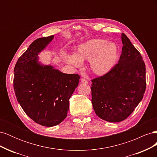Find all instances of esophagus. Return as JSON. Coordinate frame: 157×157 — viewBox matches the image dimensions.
Segmentation results:
<instances>
[{
  "label": "esophagus",
  "instance_id": "obj_1",
  "mask_svg": "<svg viewBox=\"0 0 157 157\" xmlns=\"http://www.w3.org/2000/svg\"><path fill=\"white\" fill-rule=\"evenodd\" d=\"M80 81H81L82 83H84V84H88V80H87L86 79L84 78H82L81 79H80Z\"/></svg>",
  "mask_w": 157,
  "mask_h": 157
}]
</instances>
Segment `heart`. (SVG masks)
<instances>
[{"label": "heart", "instance_id": "b5f03b06", "mask_svg": "<svg viewBox=\"0 0 157 157\" xmlns=\"http://www.w3.org/2000/svg\"><path fill=\"white\" fill-rule=\"evenodd\" d=\"M118 56V48L115 44L108 43L105 39H94L80 45L76 55L67 56L66 59L76 67L81 65L84 59H91L90 67L93 72L103 75L115 66Z\"/></svg>", "mask_w": 157, "mask_h": 157}]
</instances>
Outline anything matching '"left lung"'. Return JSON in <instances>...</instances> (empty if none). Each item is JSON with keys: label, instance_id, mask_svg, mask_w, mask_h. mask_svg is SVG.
<instances>
[{"label": "left lung", "instance_id": "8db88e82", "mask_svg": "<svg viewBox=\"0 0 157 157\" xmlns=\"http://www.w3.org/2000/svg\"><path fill=\"white\" fill-rule=\"evenodd\" d=\"M123 46L118 63L92 83L94 110L101 119L118 122L129 117L144 97L146 69L140 52L122 33Z\"/></svg>", "mask_w": 157, "mask_h": 157}]
</instances>
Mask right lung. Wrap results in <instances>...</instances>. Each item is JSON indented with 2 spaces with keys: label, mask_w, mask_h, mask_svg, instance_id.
<instances>
[{
  "label": "right lung",
  "mask_w": 157,
  "mask_h": 157,
  "mask_svg": "<svg viewBox=\"0 0 157 157\" xmlns=\"http://www.w3.org/2000/svg\"><path fill=\"white\" fill-rule=\"evenodd\" d=\"M54 35L33 41L14 67L13 88L18 103L31 119L42 126L59 124L67 117L69 99L78 86V74L61 73L37 62L38 53Z\"/></svg>",
  "instance_id": "add662e5"
}]
</instances>
